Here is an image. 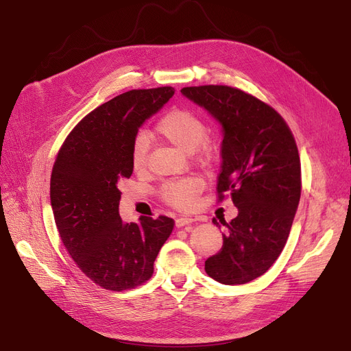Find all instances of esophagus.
Masks as SVG:
<instances>
[{
    "mask_svg": "<svg viewBox=\"0 0 351 351\" xmlns=\"http://www.w3.org/2000/svg\"><path fill=\"white\" fill-rule=\"evenodd\" d=\"M195 220L192 219V217H188V216H180V217H178L176 219V226L178 228H183V226H186V225H191V223H193Z\"/></svg>",
    "mask_w": 351,
    "mask_h": 351,
    "instance_id": "obj_1",
    "label": "esophagus"
}]
</instances>
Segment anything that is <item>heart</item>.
<instances>
[{
	"label": "heart",
	"instance_id": "heart-1",
	"mask_svg": "<svg viewBox=\"0 0 351 351\" xmlns=\"http://www.w3.org/2000/svg\"><path fill=\"white\" fill-rule=\"evenodd\" d=\"M156 134L185 154H193L200 146L205 159L210 155V145L205 139L208 134L206 123L191 109L175 108L165 114L156 123ZM147 151H149L147 136L139 134L131 147V165L134 171L142 172L146 168ZM202 188H204L202 180L196 178H183L166 183L162 195L168 204L180 209H189L196 204Z\"/></svg>",
	"mask_w": 351,
	"mask_h": 351
}]
</instances>
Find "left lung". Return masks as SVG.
I'll return each instance as SVG.
<instances>
[{
	"label": "left lung",
	"instance_id": "1",
	"mask_svg": "<svg viewBox=\"0 0 351 351\" xmlns=\"http://www.w3.org/2000/svg\"><path fill=\"white\" fill-rule=\"evenodd\" d=\"M180 92L222 126L217 193L222 199L230 192L237 208L230 223L213 219L226 232L205 270L219 283L245 285L266 273L287 242L302 192L296 142L273 108L241 89L205 85Z\"/></svg>",
	"mask_w": 351,
	"mask_h": 351
}]
</instances>
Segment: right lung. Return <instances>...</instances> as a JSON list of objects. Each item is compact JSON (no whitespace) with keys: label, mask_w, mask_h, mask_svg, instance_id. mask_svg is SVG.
I'll use <instances>...</instances> for the list:
<instances>
[{"label":"right lung","mask_w":351,"mask_h":351,"mask_svg":"<svg viewBox=\"0 0 351 351\" xmlns=\"http://www.w3.org/2000/svg\"><path fill=\"white\" fill-rule=\"evenodd\" d=\"M175 94L172 86L134 89L88 114L65 139L51 175V206L61 241L88 278L128 290L154 273L173 219L119 216L118 182L131 178V147L139 128Z\"/></svg>","instance_id":"obj_1"}]
</instances>
